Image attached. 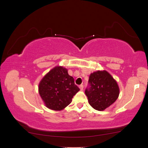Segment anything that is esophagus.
Returning <instances> with one entry per match:
<instances>
[{
    "label": "esophagus",
    "instance_id": "1",
    "mask_svg": "<svg viewBox=\"0 0 148 148\" xmlns=\"http://www.w3.org/2000/svg\"><path fill=\"white\" fill-rule=\"evenodd\" d=\"M79 89H80V90L82 91L83 89V84L79 85Z\"/></svg>",
    "mask_w": 148,
    "mask_h": 148
}]
</instances>
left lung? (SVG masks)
Wrapping results in <instances>:
<instances>
[{
  "mask_svg": "<svg viewBox=\"0 0 148 148\" xmlns=\"http://www.w3.org/2000/svg\"><path fill=\"white\" fill-rule=\"evenodd\" d=\"M89 87L85 90L88 102L94 109L102 111L117 99L119 87L117 82L106 70L91 73L88 81Z\"/></svg>",
  "mask_w": 148,
  "mask_h": 148,
  "instance_id": "left-lung-1",
  "label": "left lung"
}]
</instances>
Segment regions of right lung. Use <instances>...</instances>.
Returning <instances> with one entry per match:
<instances>
[{
	"label": "right lung",
	"instance_id": "add662e5",
	"mask_svg": "<svg viewBox=\"0 0 148 148\" xmlns=\"http://www.w3.org/2000/svg\"><path fill=\"white\" fill-rule=\"evenodd\" d=\"M79 91L74 78L63 66H57L44 76L39 84V93L47 108L62 110Z\"/></svg>",
	"mask_w": 148,
	"mask_h": 148
}]
</instances>
